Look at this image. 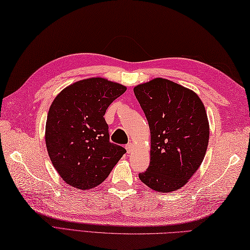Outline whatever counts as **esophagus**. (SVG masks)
Segmentation results:
<instances>
[{
  "label": "esophagus",
  "mask_w": 250,
  "mask_h": 250,
  "mask_svg": "<svg viewBox=\"0 0 250 250\" xmlns=\"http://www.w3.org/2000/svg\"><path fill=\"white\" fill-rule=\"evenodd\" d=\"M125 148H126V150H127V153L128 154H130L131 151L133 150V144L131 143V142H129V143H127L126 145H125Z\"/></svg>",
  "instance_id": "esophagus-1"
}]
</instances>
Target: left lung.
<instances>
[{
	"label": "left lung",
	"instance_id": "obj_1",
	"mask_svg": "<svg viewBox=\"0 0 250 250\" xmlns=\"http://www.w3.org/2000/svg\"><path fill=\"white\" fill-rule=\"evenodd\" d=\"M133 92L150 129V162L139 174L161 193L179 190L202 164L209 142V123L198 95L180 84L156 78Z\"/></svg>",
	"mask_w": 250,
	"mask_h": 250
}]
</instances>
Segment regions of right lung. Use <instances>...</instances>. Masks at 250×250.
Here are the masks:
<instances>
[{"label":"right lung","instance_id":"right-lung-1","mask_svg":"<svg viewBox=\"0 0 250 250\" xmlns=\"http://www.w3.org/2000/svg\"><path fill=\"white\" fill-rule=\"evenodd\" d=\"M126 87L104 78H88L66 87L47 113L45 143L54 167L66 184L81 188L104 181L126 153L109 141L105 112Z\"/></svg>","mask_w":250,"mask_h":250}]
</instances>
